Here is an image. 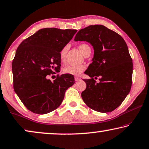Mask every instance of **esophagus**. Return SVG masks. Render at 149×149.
<instances>
[{
    "instance_id": "34e87169",
    "label": "esophagus",
    "mask_w": 149,
    "mask_h": 149,
    "mask_svg": "<svg viewBox=\"0 0 149 149\" xmlns=\"http://www.w3.org/2000/svg\"><path fill=\"white\" fill-rule=\"evenodd\" d=\"M80 77H77V76H75V80L76 81H79L80 80Z\"/></svg>"
}]
</instances>
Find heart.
<instances>
[{
  "mask_svg": "<svg viewBox=\"0 0 149 149\" xmlns=\"http://www.w3.org/2000/svg\"><path fill=\"white\" fill-rule=\"evenodd\" d=\"M78 49L81 53L84 55H85L88 52H91V49L89 45H86V44H80L78 46ZM68 52V47H65L59 53V58L61 62H63L65 60L66 54ZM85 67L82 65H68L65 67L63 69V72L65 74H70L72 75H77L82 72L84 70Z\"/></svg>",
  "mask_w": 149,
  "mask_h": 149,
  "instance_id": "heart-1",
  "label": "heart"
}]
</instances>
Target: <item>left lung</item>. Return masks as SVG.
Wrapping results in <instances>:
<instances>
[{
  "instance_id": "obj_1",
  "label": "left lung",
  "mask_w": 149,
  "mask_h": 149,
  "mask_svg": "<svg viewBox=\"0 0 149 149\" xmlns=\"http://www.w3.org/2000/svg\"><path fill=\"white\" fill-rule=\"evenodd\" d=\"M74 40L86 41L93 47V63L84 79L86 88L81 94L84 102L92 109L111 112L120 105L131 89L132 59L122 37L102 25L90 26L77 33ZM100 77L99 83L93 77Z\"/></svg>"
}]
</instances>
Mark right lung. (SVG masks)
Instances as JSON below:
<instances>
[{"instance_id": "obj_1", "label": "right lung", "mask_w": 149, "mask_h": 149, "mask_svg": "<svg viewBox=\"0 0 149 149\" xmlns=\"http://www.w3.org/2000/svg\"><path fill=\"white\" fill-rule=\"evenodd\" d=\"M76 30L43 28L24 40L12 63L13 88L28 110L47 114L61 104L65 91L75 83L70 74L57 75L53 81L48 75L61 67L59 53Z\"/></svg>"}]
</instances>
